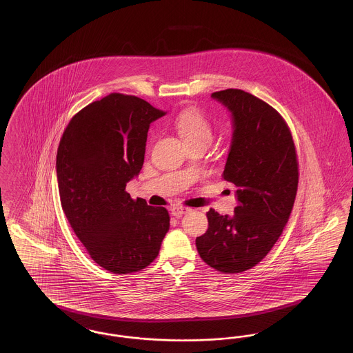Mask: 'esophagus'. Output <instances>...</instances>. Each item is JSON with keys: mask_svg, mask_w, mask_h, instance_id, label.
<instances>
[{"mask_svg": "<svg viewBox=\"0 0 353 353\" xmlns=\"http://www.w3.org/2000/svg\"><path fill=\"white\" fill-rule=\"evenodd\" d=\"M188 212H189V209H188V208H183V206H173V208L170 209V213H172V216H174V217H181L183 214L188 213Z\"/></svg>", "mask_w": 353, "mask_h": 353, "instance_id": "esophagus-1", "label": "esophagus"}]
</instances>
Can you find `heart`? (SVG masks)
I'll use <instances>...</instances> for the list:
<instances>
[{
	"mask_svg": "<svg viewBox=\"0 0 353 353\" xmlns=\"http://www.w3.org/2000/svg\"><path fill=\"white\" fill-rule=\"evenodd\" d=\"M176 127L185 143L192 140L210 141L212 139V127L209 121L202 117L201 112L193 108L185 110L177 117Z\"/></svg>",
	"mask_w": 353,
	"mask_h": 353,
	"instance_id": "1",
	"label": "heart"
}]
</instances>
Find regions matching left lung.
Listing matches in <instances>:
<instances>
[{"label":"left lung","mask_w":353,"mask_h":353,"mask_svg":"<svg viewBox=\"0 0 353 353\" xmlns=\"http://www.w3.org/2000/svg\"><path fill=\"white\" fill-rule=\"evenodd\" d=\"M232 115L233 134L223 180L236 186L233 216L206 213L209 228L196 238L205 263L226 274L259 263L283 233L298 189V160L283 118L242 90L212 94Z\"/></svg>","instance_id":"8db88e82"}]
</instances>
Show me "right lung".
<instances>
[{
	"instance_id": "1",
	"label": "right lung",
	"mask_w": 353,
	"mask_h": 353,
	"mask_svg": "<svg viewBox=\"0 0 353 353\" xmlns=\"http://www.w3.org/2000/svg\"><path fill=\"white\" fill-rule=\"evenodd\" d=\"M167 112L132 95L110 94L79 111L57 153L61 203L91 258L115 274L151 265L169 230L165 208L131 199L151 123Z\"/></svg>"
}]
</instances>
